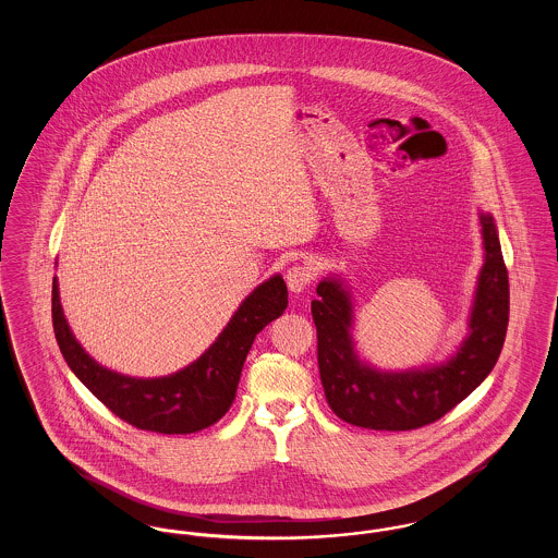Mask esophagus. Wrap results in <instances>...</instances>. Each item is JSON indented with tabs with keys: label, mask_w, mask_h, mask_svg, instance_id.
Instances as JSON below:
<instances>
[{
	"label": "esophagus",
	"mask_w": 558,
	"mask_h": 558,
	"mask_svg": "<svg viewBox=\"0 0 558 558\" xmlns=\"http://www.w3.org/2000/svg\"><path fill=\"white\" fill-rule=\"evenodd\" d=\"M314 269L305 264H296L287 269V287L291 289V292L299 294V292L305 291L312 282H314Z\"/></svg>",
	"instance_id": "obj_1"
}]
</instances>
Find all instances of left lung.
<instances>
[{"mask_svg": "<svg viewBox=\"0 0 558 558\" xmlns=\"http://www.w3.org/2000/svg\"><path fill=\"white\" fill-rule=\"evenodd\" d=\"M485 264L471 314V335L448 364L412 372H378L362 364L349 337L351 301L339 280H322L312 316L318 366L330 410L349 425L412 430L430 425L469 398L494 371L505 345L510 291L492 215H481Z\"/></svg>", "mask_w": 558, "mask_h": 558, "instance_id": "obj_1", "label": "left lung"}]
</instances>
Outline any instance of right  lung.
Segmentation results:
<instances>
[{"instance_id": "right-lung-1", "label": "right lung", "mask_w": 558, "mask_h": 558, "mask_svg": "<svg viewBox=\"0 0 558 558\" xmlns=\"http://www.w3.org/2000/svg\"><path fill=\"white\" fill-rule=\"evenodd\" d=\"M289 303L280 276L251 292L223 332L194 364L162 378H132L96 364L75 341L52 282L53 335L81 383L128 425L160 435H187L217 423L236 398L240 372L255 337Z\"/></svg>"}]
</instances>
